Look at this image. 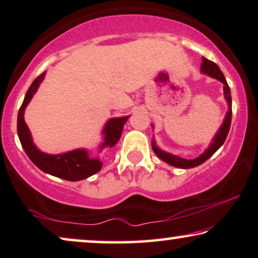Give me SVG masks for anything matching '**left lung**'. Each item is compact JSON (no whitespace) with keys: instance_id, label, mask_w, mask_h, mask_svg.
I'll return each mask as SVG.
<instances>
[{"instance_id":"8db88e82","label":"left lung","mask_w":258,"mask_h":258,"mask_svg":"<svg viewBox=\"0 0 258 258\" xmlns=\"http://www.w3.org/2000/svg\"><path fill=\"white\" fill-rule=\"evenodd\" d=\"M202 61H203V62H202V66H201L202 73L207 74L211 78L217 79L218 81H221L222 84L224 85L223 86V91H224V98H225L226 102H228L229 108H228V112H226V114H225L224 120H223V123L218 128V131L215 135L214 138H212L210 145H209L208 149L205 150L204 152L201 154V156L195 158V159H185V158H180V157L176 156V154L166 152V151L161 150L157 146L154 139L152 140V149H153V152L157 154V157L163 161H165V163L171 165V166L178 167V169H191V167L198 166V165L203 164L205 160H208L209 158H210L212 154H214L216 151H217L219 147L224 144L226 137H228L230 125H231V115H232L231 92H230L229 85L225 80V77L223 75L222 71L219 70V67L215 62L205 59V57H202ZM152 127H153V125H152Z\"/></svg>"}]
</instances>
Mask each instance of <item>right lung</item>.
<instances>
[{"label":"right lung","mask_w":258,"mask_h":258,"mask_svg":"<svg viewBox=\"0 0 258 258\" xmlns=\"http://www.w3.org/2000/svg\"><path fill=\"white\" fill-rule=\"evenodd\" d=\"M46 72L39 75L27 91L25 100L17 114V135L21 142V145L30 160L36 165L43 172L51 176L61 178V179L78 181L93 176L102 167V161L99 157H91L86 149H77L59 154H48L37 149L33 142L32 133L25 121L26 107L32 100L33 95L36 93L41 82L43 81ZM130 115L120 116V118H111L106 121L102 128V143L99 150L102 151L105 147H113L119 142L121 137L122 128Z\"/></svg>","instance_id":"obj_1"}]
</instances>
